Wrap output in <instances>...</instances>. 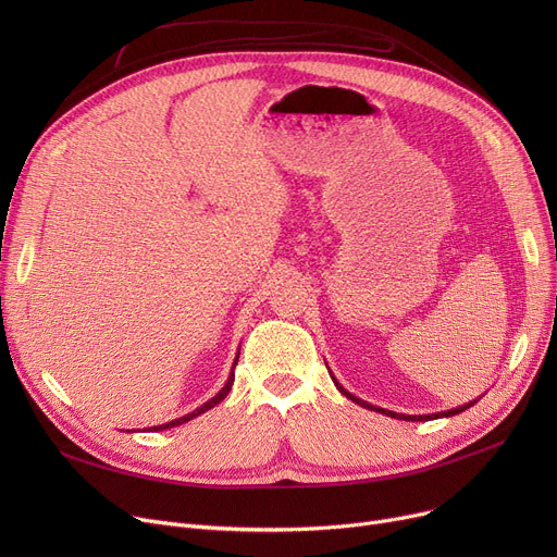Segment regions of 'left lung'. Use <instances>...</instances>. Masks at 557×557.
Segmentation results:
<instances>
[{
  "mask_svg": "<svg viewBox=\"0 0 557 557\" xmlns=\"http://www.w3.org/2000/svg\"><path fill=\"white\" fill-rule=\"evenodd\" d=\"M330 376H332V382L336 384V388L341 391V395H345L347 399H352V401H357L359 406H363V408H368V411H376V413H384V416H388V418H395V420H406V422H424V420H437V418H451V416H458V413H462V411H467V408L470 406H474L481 397H476V399H472V401H467V404H462V406H456V408H451V411H441V413H431V416H404V413H395V411H386V408H382V406H372V404H368V401H363V399H359L357 395H352V393H347L338 382H336V376L330 372Z\"/></svg>",
  "mask_w": 557,
  "mask_h": 557,
  "instance_id": "8db88e82",
  "label": "left lung"
}]
</instances>
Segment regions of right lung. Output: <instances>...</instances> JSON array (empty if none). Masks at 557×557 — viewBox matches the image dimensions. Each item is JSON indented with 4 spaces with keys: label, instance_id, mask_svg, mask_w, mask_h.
Instances as JSON below:
<instances>
[{
    "label": "right lung",
    "instance_id": "obj_1",
    "mask_svg": "<svg viewBox=\"0 0 557 557\" xmlns=\"http://www.w3.org/2000/svg\"><path fill=\"white\" fill-rule=\"evenodd\" d=\"M237 361H239V352H237V359H234V363H232V370H230V376H227L225 386H223V388H221L212 399H208V401H205L202 406H198L196 411H191V413H187V416H183V418H178V420H171V422H166V424H158V426H151V429H146V431H164V429H171V426H181V424H185V422H189V420L198 418L200 413L210 411V408H214L219 401H223V399L227 397V393H230L232 384H234V366H237Z\"/></svg>",
    "mask_w": 557,
    "mask_h": 557
}]
</instances>
